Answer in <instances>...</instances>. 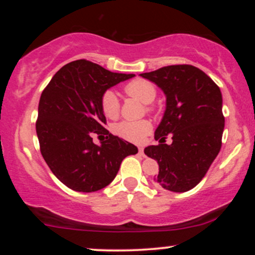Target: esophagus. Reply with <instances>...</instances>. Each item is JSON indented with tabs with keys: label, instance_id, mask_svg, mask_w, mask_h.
Instances as JSON below:
<instances>
[{
	"label": "esophagus",
	"instance_id": "obj_1",
	"mask_svg": "<svg viewBox=\"0 0 255 255\" xmlns=\"http://www.w3.org/2000/svg\"><path fill=\"white\" fill-rule=\"evenodd\" d=\"M139 154H141L142 157L145 156V153H144V148H142V147H139Z\"/></svg>",
	"mask_w": 255,
	"mask_h": 255
}]
</instances>
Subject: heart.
Listing matches in <instances>:
<instances>
[{
    "label": "heart",
    "mask_w": 255,
    "mask_h": 255,
    "mask_svg": "<svg viewBox=\"0 0 255 255\" xmlns=\"http://www.w3.org/2000/svg\"><path fill=\"white\" fill-rule=\"evenodd\" d=\"M125 92L130 97L136 98L144 104H150L157 96L156 86L145 79H135L125 86ZM102 111L108 119H116L120 113L118 96L111 90L105 91L101 99ZM153 108L147 105L146 110L152 111ZM152 130V125L147 120L140 121H122L114 127V131L119 136L131 142H141Z\"/></svg>",
    "instance_id": "heart-1"
}]
</instances>
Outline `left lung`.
<instances>
[{"label": "left lung", "instance_id": "obj_1", "mask_svg": "<svg viewBox=\"0 0 255 255\" xmlns=\"http://www.w3.org/2000/svg\"><path fill=\"white\" fill-rule=\"evenodd\" d=\"M162 89L166 108L154 131L158 145L147 146L146 156L159 165L154 182L160 188L182 193L203 180L221 151L224 129L222 93L209 75L191 64H175L142 73ZM172 134L171 145L165 144Z\"/></svg>", "mask_w": 255, "mask_h": 255}]
</instances>
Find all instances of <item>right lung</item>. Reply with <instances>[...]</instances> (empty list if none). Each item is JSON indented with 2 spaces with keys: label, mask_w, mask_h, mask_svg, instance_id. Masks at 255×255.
<instances>
[{
  "label": "right lung",
  "mask_w": 255,
  "mask_h": 255,
  "mask_svg": "<svg viewBox=\"0 0 255 255\" xmlns=\"http://www.w3.org/2000/svg\"><path fill=\"white\" fill-rule=\"evenodd\" d=\"M133 77L78 60L63 66L42 92L36 122L40 152L52 174L73 191L104 188L122 160L137 153L136 146L105 129L101 107L105 91ZM93 133L107 140L96 145Z\"/></svg>",
  "instance_id": "right-lung-1"
}]
</instances>
